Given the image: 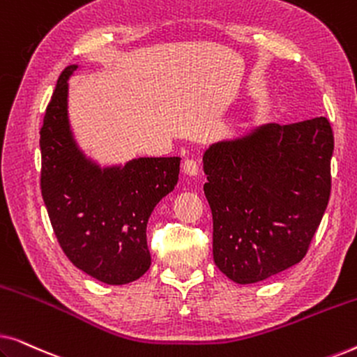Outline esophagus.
<instances>
[{"label": "esophagus", "mask_w": 357, "mask_h": 357, "mask_svg": "<svg viewBox=\"0 0 357 357\" xmlns=\"http://www.w3.org/2000/svg\"><path fill=\"white\" fill-rule=\"evenodd\" d=\"M182 170H183L185 175L195 177V175H198V172H199L198 162H197V160H193V159H185L183 165H182Z\"/></svg>", "instance_id": "obj_1"}]
</instances>
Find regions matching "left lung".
<instances>
[{"instance_id":"1","label":"left lung","mask_w":357,"mask_h":357,"mask_svg":"<svg viewBox=\"0 0 357 357\" xmlns=\"http://www.w3.org/2000/svg\"><path fill=\"white\" fill-rule=\"evenodd\" d=\"M333 131L325 116L266 123L203 154L213 257L237 284H253L305 257L330 199Z\"/></svg>"}]
</instances>
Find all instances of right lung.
I'll use <instances>...</instances> for the list:
<instances>
[{
    "mask_svg": "<svg viewBox=\"0 0 357 357\" xmlns=\"http://www.w3.org/2000/svg\"><path fill=\"white\" fill-rule=\"evenodd\" d=\"M65 68L40 130V188L53 232L70 261L105 284L136 281L151 266L148 219L178 182L180 158H138L100 167L86 158L68 119Z\"/></svg>",
    "mask_w": 357,
    "mask_h": 357,
    "instance_id": "obj_1",
    "label": "right lung"
}]
</instances>
